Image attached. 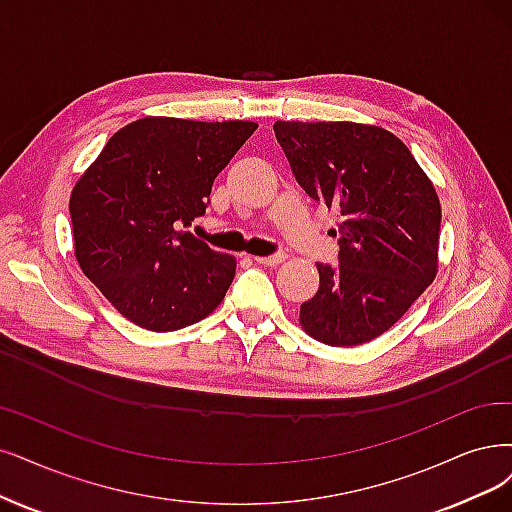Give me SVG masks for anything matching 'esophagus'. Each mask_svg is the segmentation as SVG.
<instances>
[{
    "instance_id": "34e87169",
    "label": "esophagus",
    "mask_w": 512,
    "mask_h": 512,
    "mask_svg": "<svg viewBox=\"0 0 512 512\" xmlns=\"http://www.w3.org/2000/svg\"><path fill=\"white\" fill-rule=\"evenodd\" d=\"M287 257L282 255V253H278V255H270V257H255V261L259 263V266H266V268H276V266H280L282 261H285Z\"/></svg>"
}]
</instances>
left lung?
<instances>
[{
	"label": "left lung",
	"instance_id": "left-lung-1",
	"mask_svg": "<svg viewBox=\"0 0 512 512\" xmlns=\"http://www.w3.org/2000/svg\"><path fill=\"white\" fill-rule=\"evenodd\" d=\"M276 139L308 196L342 215L339 266L316 263L320 285L299 325L327 346L386 333L439 270L441 202L409 147L358 122H276Z\"/></svg>",
	"mask_w": 512,
	"mask_h": 512
}]
</instances>
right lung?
Returning a JSON list of instances; mask_svg holds the SVG:
<instances>
[{"label":"right lung","mask_w":512,"mask_h":512,"mask_svg":"<svg viewBox=\"0 0 512 512\" xmlns=\"http://www.w3.org/2000/svg\"><path fill=\"white\" fill-rule=\"evenodd\" d=\"M255 128L147 116L120 128L73 185L75 259L130 323L177 331L223 301L236 257L181 227L204 215L215 177Z\"/></svg>","instance_id":"add662e5"}]
</instances>
